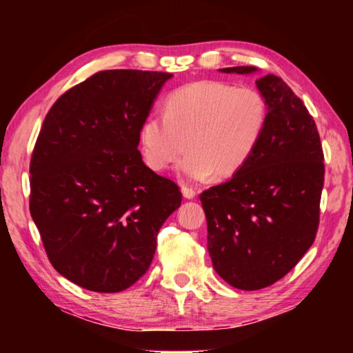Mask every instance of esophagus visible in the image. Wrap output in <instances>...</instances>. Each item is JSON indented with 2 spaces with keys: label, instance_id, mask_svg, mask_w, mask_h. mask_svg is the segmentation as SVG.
<instances>
[{
  "label": "esophagus",
  "instance_id": "esophagus-1",
  "mask_svg": "<svg viewBox=\"0 0 353 353\" xmlns=\"http://www.w3.org/2000/svg\"><path fill=\"white\" fill-rule=\"evenodd\" d=\"M182 194H183V198H187V199H193L194 196H196V191H194L193 188L182 187Z\"/></svg>",
  "mask_w": 353,
  "mask_h": 353
}]
</instances>
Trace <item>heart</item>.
<instances>
[{
  "mask_svg": "<svg viewBox=\"0 0 353 353\" xmlns=\"http://www.w3.org/2000/svg\"><path fill=\"white\" fill-rule=\"evenodd\" d=\"M268 118L261 94L221 81L191 82L165 101L163 115H151L140 130L149 168L162 172L185 152L179 171L204 182L214 172L230 177L243 170L259 148Z\"/></svg>",
  "mask_w": 353,
  "mask_h": 353,
  "instance_id": "obj_1",
  "label": "heart"
}]
</instances>
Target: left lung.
I'll list each match as a JSON object with an SVG mask.
<instances>
[{
  "label": "left lung",
  "mask_w": 353,
  "mask_h": 353,
  "mask_svg": "<svg viewBox=\"0 0 353 353\" xmlns=\"http://www.w3.org/2000/svg\"><path fill=\"white\" fill-rule=\"evenodd\" d=\"M252 74L255 67L221 68ZM265 99V132L243 170L201 193L214 271L238 290L266 288L312 248L319 224L324 154L302 99L274 74L255 81Z\"/></svg>",
  "instance_id": "1"
}]
</instances>
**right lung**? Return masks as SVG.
<instances>
[{
  "label": "right lung",
  "instance_id": "obj_1",
  "mask_svg": "<svg viewBox=\"0 0 353 353\" xmlns=\"http://www.w3.org/2000/svg\"><path fill=\"white\" fill-rule=\"evenodd\" d=\"M170 73L105 70L45 117L29 210L54 270L82 288L118 292L148 271L177 185L143 163L140 130Z\"/></svg>",
  "mask_w": 353,
  "mask_h": 353
}]
</instances>
